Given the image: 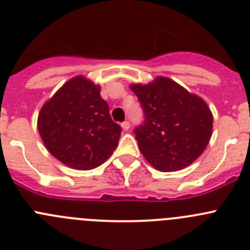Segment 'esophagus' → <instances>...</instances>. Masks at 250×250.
<instances>
[{
	"instance_id": "esophagus-1",
	"label": "esophagus",
	"mask_w": 250,
	"mask_h": 250,
	"mask_svg": "<svg viewBox=\"0 0 250 250\" xmlns=\"http://www.w3.org/2000/svg\"><path fill=\"white\" fill-rule=\"evenodd\" d=\"M121 127H122L123 130H128L130 128V125H129V122H127V121H125V122H123L122 125H121Z\"/></svg>"
}]
</instances>
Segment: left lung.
Segmentation results:
<instances>
[{"label":"left lung","mask_w":250,"mask_h":250,"mask_svg":"<svg viewBox=\"0 0 250 250\" xmlns=\"http://www.w3.org/2000/svg\"><path fill=\"white\" fill-rule=\"evenodd\" d=\"M129 87L146 113L144 125L134 132L146 162L163 172L192 164L212 136L213 114L206 101L167 76Z\"/></svg>","instance_id":"obj_1"}]
</instances>
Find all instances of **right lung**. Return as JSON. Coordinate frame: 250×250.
Segmentation results:
<instances>
[{
  "instance_id": "obj_1",
  "label": "right lung",
  "mask_w": 250,
  "mask_h": 250,
  "mask_svg": "<svg viewBox=\"0 0 250 250\" xmlns=\"http://www.w3.org/2000/svg\"><path fill=\"white\" fill-rule=\"evenodd\" d=\"M101 86L86 76L67 80L42 106L39 134L49 153L75 170L104 164L117 148L120 125L112 121Z\"/></svg>"
}]
</instances>
